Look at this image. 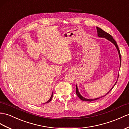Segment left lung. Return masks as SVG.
I'll return each instance as SVG.
<instances>
[{
	"label": "left lung",
	"mask_w": 129,
	"mask_h": 129,
	"mask_svg": "<svg viewBox=\"0 0 129 129\" xmlns=\"http://www.w3.org/2000/svg\"><path fill=\"white\" fill-rule=\"evenodd\" d=\"M97 36H98L99 37H100V38H106V39H107L108 40H109V42H111V43H112L113 44L115 45V46L116 47V48H117V51L118 52V54H119V59H120V65H121V55H120V50H119V48H118V46L117 45V43H116V42L115 41V40L113 38V37L111 35H110L109 34H108V33H107L106 32H105L104 30H102L101 28H100L98 27H97ZM118 77H119V74L118 75V78H117V81H116V82L115 83L114 85L113 86V87H112V88L110 89V90L108 92H107L106 95H105L104 96H101L100 97H98V98H96V99H86L85 98V97H84L83 96H82L81 95V94L80 93L79 91V90H78V86L77 85H76V93L77 96L79 97V98L81 100H82V101H88V102H91V101H95V100H96L97 99H99L100 98H101V97H103L104 96H106L107 94L111 91L112 90V89L113 88L114 86L115 85L116 83H117V80L118 79Z\"/></svg>",
	"instance_id": "1"
}]
</instances>
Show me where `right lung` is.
I'll return each instance as SVG.
<instances>
[{
    "label": "right lung",
    "mask_w": 129,
    "mask_h": 129,
    "mask_svg": "<svg viewBox=\"0 0 129 129\" xmlns=\"http://www.w3.org/2000/svg\"><path fill=\"white\" fill-rule=\"evenodd\" d=\"M52 96H53V93H52V95H51V97H50V99L48 100V101L47 102H46L45 103H48V102H50L51 101V100H52Z\"/></svg>",
    "instance_id": "obj_1"
}]
</instances>
